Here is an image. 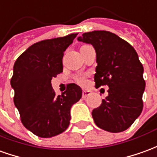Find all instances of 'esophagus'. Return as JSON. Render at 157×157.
I'll list each match as a JSON object with an SVG mask.
<instances>
[{
	"label": "esophagus",
	"mask_w": 157,
	"mask_h": 157,
	"mask_svg": "<svg viewBox=\"0 0 157 157\" xmlns=\"http://www.w3.org/2000/svg\"><path fill=\"white\" fill-rule=\"evenodd\" d=\"M90 94H91V92H90V91L84 90V91L82 92V98H86L87 96H89Z\"/></svg>",
	"instance_id": "esophagus-1"
}]
</instances>
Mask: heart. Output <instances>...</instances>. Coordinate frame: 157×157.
<instances>
[{
  "instance_id": "b5f03b06",
  "label": "heart",
  "mask_w": 157,
  "mask_h": 157,
  "mask_svg": "<svg viewBox=\"0 0 157 157\" xmlns=\"http://www.w3.org/2000/svg\"><path fill=\"white\" fill-rule=\"evenodd\" d=\"M76 82L80 85H82V86H84V85L86 84V80L85 78V76H79V77H77L76 78Z\"/></svg>"
}]
</instances>
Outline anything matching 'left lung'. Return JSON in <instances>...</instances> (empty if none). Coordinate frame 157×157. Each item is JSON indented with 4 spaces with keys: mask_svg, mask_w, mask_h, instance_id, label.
I'll list each match as a JSON object with an SVG mask.
<instances>
[{
    "mask_svg": "<svg viewBox=\"0 0 157 157\" xmlns=\"http://www.w3.org/2000/svg\"><path fill=\"white\" fill-rule=\"evenodd\" d=\"M77 40L95 49V86H109V95L92 112L95 124L110 132L125 131L143 109L145 82L138 53L128 41L109 31L84 33Z\"/></svg>",
    "mask_w": 157,
    "mask_h": 157,
    "instance_id": "1",
    "label": "left lung"
}]
</instances>
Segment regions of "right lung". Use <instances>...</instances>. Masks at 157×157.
Returning <instances> with one entry per match:
<instances>
[{
    "instance_id": "right-lung-1",
    "label": "right lung",
    "mask_w": 157,
    "mask_h": 157,
    "mask_svg": "<svg viewBox=\"0 0 157 157\" xmlns=\"http://www.w3.org/2000/svg\"><path fill=\"white\" fill-rule=\"evenodd\" d=\"M77 34L40 40L17 58L11 86L13 102L23 125L35 135L51 138L64 132L70 125L71 109L82 90L71 83L62 95L56 96L51 81L63 71V52Z\"/></svg>"
}]
</instances>
